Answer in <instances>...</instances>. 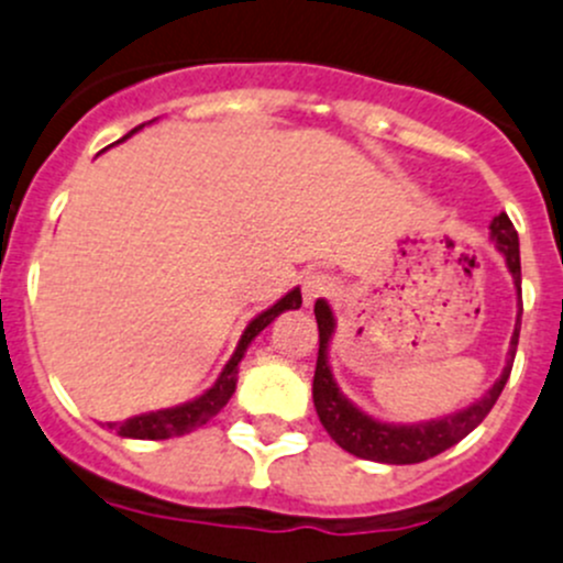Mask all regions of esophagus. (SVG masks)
<instances>
[{
	"mask_svg": "<svg viewBox=\"0 0 563 563\" xmlns=\"http://www.w3.org/2000/svg\"><path fill=\"white\" fill-rule=\"evenodd\" d=\"M300 289H303V303L311 306L320 298H331V295L336 292V282L328 274H309L300 282Z\"/></svg>",
	"mask_w": 563,
	"mask_h": 563,
	"instance_id": "34e87169",
	"label": "esophagus"
}]
</instances>
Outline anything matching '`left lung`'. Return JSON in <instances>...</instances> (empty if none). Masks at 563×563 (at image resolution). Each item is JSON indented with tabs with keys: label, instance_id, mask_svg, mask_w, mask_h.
Listing matches in <instances>:
<instances>
[{
	"label": "left lung",
	"instance_id": "1",
	"mask_svg": "<svg viewBox=\"0 0 563 563\" xmlns=\"http://www.w3.org/2000/svg\"><path fill=\"white\" fill-rule=\"evenodd\" d=\"M489 238H493V243L498 246V252L504 254L506 268H509L511 279H515L517 295H520V241H517V230L509 221V216H495L493 224H489ZM314 317L317 328H320V353H317L311 397H314L317 416H320L325 432L344 449V452L355 454V457L361 460L388 465H413L424 463V460L452 449L454 443H460L468 432L476 430L484 421V416L493 410L495 399L500 397L506 380H509L511 361H515L517 353L522 300L520 311H517L515 333H511L509 358H506L504 372H500L498 380L493 383V388H489L482 399H476L468 408L460 410V413L443 416V419L432 421H419V424H386V421L372 419V416H366L364 410L355 408V405L339 391L336 380H333L331 364H328V342H331L333 325H336L331 314V306H328L325 300H317Z\"/></svg>",
	"mask_w": 563,
	"mask_h": 563
}]
</instances>
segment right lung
<instances>
[{"label": "right lung", "mask_w": 563, "mask_h": 563, "mask_svg": "<svg viewBox=\"0 0 563 563\" xmlns=\"http://www.w3.org/2000/svg\"><path fill=\"white\" fill-rule=\"evenodd\" d=\"M139 128H144V125H139ZM139 128H133L131 133H136ZM131 133H128V136H131ZM128 136H122V139H128ZM298 306H300V289L295 287V289H289L282 300H276L271 309H265L263 314L254 317V320L246 325V331H243V336H241V342H238L232 358L227 361V366L221 369L219 380H216L213 386L202 394V397L191 399V402L177 405V408H164V410H153V413L133 416V419L122 421V424H109V430H117V435H122V438H136V441H166V438L186 435V432L208 424V421L213 419V416L219 413L227 402H230L232 394H235L238 364H241L243 353H246V347L252 344V339L257 336L263 328H268L271 322L282 314V311L298 309Z\"/></svg>", "instance_id": "1"}]
</instances>
